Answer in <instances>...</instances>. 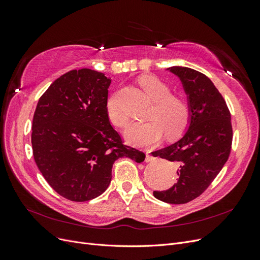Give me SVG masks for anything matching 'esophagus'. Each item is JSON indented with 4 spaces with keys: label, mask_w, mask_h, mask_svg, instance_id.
I'll list each match as a JSON object with an SVG mask.
<instances>
[{
    "label": "esophagus",
    "mask_w": 260,
    "mask_h": 260,
    "mask_svg": "<svg viewBox=\"0 0 260 260\" xmlns=\"http://www.w3.org/2000/svg\"><path fill=\"white\" fill-rule=\"evenodd\" d=\"M154 160H155V157H153L148 152H146L145 161H146V162H152V161H154Z\"/></svg>",
    "instance_id": "34e87169"
}]
</instances>
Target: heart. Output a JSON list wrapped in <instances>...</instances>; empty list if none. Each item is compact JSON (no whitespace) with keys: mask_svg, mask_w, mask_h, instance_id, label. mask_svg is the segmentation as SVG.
<instances>
[{"mask_svg":"<svg viewBox=\"0 0 260 260\" xmlns=\"http://www.w3.org/2000/svg\"><path fill=\"white\" fill-rule=\"evenodd\" d=\"M140 85L154 102V107L147 115L148 120L132 121L125 127V141L133 145H149L158 142L164 132L168 139L179 137L190 122L191 111L187 102L171 94L169 86L157 77L144 76L140 79ZM106 114L109 121L117 127H122L128 120L115 96L107 100Z\"/></svg>","mask_w":260,"mask_h":260,"instance_id":"obj_1","label":"heart"}]
</instances>
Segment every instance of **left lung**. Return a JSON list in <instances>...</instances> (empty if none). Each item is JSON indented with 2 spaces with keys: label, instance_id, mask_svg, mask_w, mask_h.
Returning a JSON list of instances; mask_svg holds the SVG:
<instances>
[{
  "label": "left lung",
  "instance_id": "obj_1",
  "mask_svg": "<svg viewBox=\"0 0 260 260\" xmlns=\"http://www.w3.org/2000/svg\"><path fill=\"white\" fill-rule=\"evenodd\" d=\"M167 70L182 83L191 117L177 142L152 153L179 166L177 183L153 194L165 203L185 204L206 190L228 160L232 143L231 115L208 77L182 66Z\"/></svg>",
  "mask_w": 260,
  "mask_h": 260
}]
</instances>
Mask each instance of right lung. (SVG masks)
Returning a JSON list of instances; mask_svg holds the SVG:
<instances>
[{
    "label": "right lung",
    "mask_w": 260,
    "mask_h": 260,
    "mask_svg": "<svg viewBox=\"0 0 260 260\" xmlns=\"http://www.w3.org/2000/svg\"><path fill=\"white\" fill-rule=\"evenodd\" d=\"M111 78L91 69L57 78L38 102L32 120L34 157L53 190L74 202L104 193L115 160L137 162L145 154L125 147L106 114Z\"/></svg>",
    "instance_id": "add662e5"
}]
</instances>
